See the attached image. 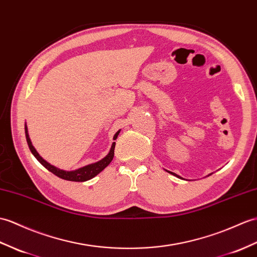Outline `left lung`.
Returning <instances> with one entry per match:
<instances>
[{"label":"left lung","instance_id":"8db88e82","mask_svg":"<svg viewBox=\"0 0 257 257\" xmlns=\"http://www.w3.org/2000/svg\"><path fill=\"white\" fill-rule=\"evenodd\" d=\"M170 173H171V174H173V175H175V176H177V177H180V176H178V175H176L175 173H172V172H170Z\"/></svg>","mask_w":257,"mask_h":257}]
</instances>
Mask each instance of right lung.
Segmentation results:
<instances>
[{
  "label": "right lung",
  "mask_w": 257,
  "mask_h": 257,
  "mask_svg": "<svg viewBox=\"0 0 257 257\" xmlns=\"http://www.w3.org/2000/svg\"><path fill=\"white\" fill-rule=\"evenodd\" d=\"M25 134H26V140H27V145L29 147V149H31L32 153L34 154V157L37 159L39 162L43 164L45 168L50 171L52 174H55L56 176L62 178V180H65V181H71V182H85V181H88L91 180V178H93L94 176H96L98 173H100L101 171H103L107 165H108L110 162L112 158H114V151H115V145L116 142L112 143L111 146V149L109 153L107 154V156L103 159L98 161V162L96 163H93V164H89V165H86L84 166V168H81L79 170H75V171H71V172H68V171H63V170H60V169H57L55 168V166L49 164L47 162V161H45L43 158H41L38 152L36 151V149L33 147L32 145V141L31 139H29V136H28V131H27V127L25 126ZM119 134L118 133L115 135L114 137V140H116L117 136Z\"/></svg>",
  "instance_id": "add662e5"
}]
</instances>
